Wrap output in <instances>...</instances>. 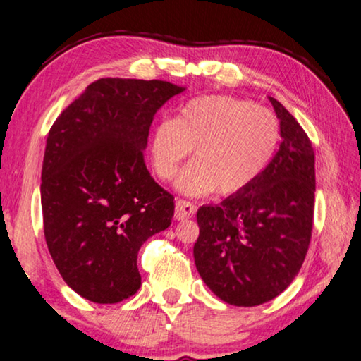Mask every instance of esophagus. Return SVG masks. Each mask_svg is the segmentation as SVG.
I'll list each match as a JSON object with an SVG mask.
<instances>
[{
    "label": "esophagus",
    "mask_w": 361,
    "mask_h": 361,
    "mask_svg": "<svg viewBox=\"0 0 361 361\" xmlns=\"http://www.w3.org/2000/svg\"><path fill=\"white\" fill-rule=\"evenodd\" d=\"M196 213V206L186 200H178L175 204V218L176 219H186L191 218Z\"/></svg>",
    "instance_id": "obj_1"
}]
</instances>
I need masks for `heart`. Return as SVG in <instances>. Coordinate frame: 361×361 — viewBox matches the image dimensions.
<instances>
[{
	"label": "heart",
	"mask_w": 361,
	"mask_h": 361,
	"mask_svg": "<svg viewBox=\"0 0 361 361\" xmlns=\"http://www.w3.org/2000/svg\"><path fill=\"white\" fill-rule=\"evenodd\" d=\"M281 135V120L271 109L231 95H200L153 127L148 152L153 173L171 180L193 150L195 160L178 175L176 188L190 196L214 190L231 196L266 170Z\"/></svg>",
	"instance_id": "b5f03b06"
}]
</instances>
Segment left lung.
I'll return each mask as SVG.
<instances>
[{"label":"left lung","mask_w":361,"mask_h":361,"mask_svg":"<svg viewBox=\"0 0 361 361\" xmlns=\"http://www.w3.org/2000/svg\"><path fill=\"white\" fill-rule=\"evenodd\" d=\"M269 100L282 128L276 157L246 190L196 214V269L221 300L238 307L261 305L290 286L314 224L312 142L284 105Z\"/></svg>","instance_id":"8db88e82"}]
</instances>
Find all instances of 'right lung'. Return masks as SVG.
<instances>
[{
  "instance_id": "obj_1",
  "label": "right lung",
  "mask_w": 361,
  "mask_h": 361,
  "mask_svg": "<svg viewBox=\"0 0 361 361\" xmlns=\"http://www.w3.org/2000/svg\"><path fill=\"white\" fill-rule=\"evenodd\" d=\"M183 90L105 77L52 123L41 173L44 238L64 282L84 299L117 304L135 294L142 244L171 224L175 198L150 176L143 150L157 110Z\"/></svg>"
}]
</instances>
